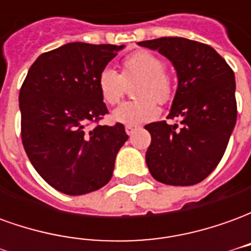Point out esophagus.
<instances>
[{
  "label": "esophagus",
  "instance_id": "obj_1",
  "mask_svg": "<svg viewBox=\"0 0 251 251\" xmlns=\"http://www.w3.org/2000/svg\"><path fill=\"white\" fill-rule=\"evenodd\" d=\"M125 130H126V133L129 134V136H131V134H133V133H134V131L137 130V127H136V126L126 125V126H125Z\"/></svg>",
  "mask_w": 251,
  "mask_h": 251
}]
</instances>
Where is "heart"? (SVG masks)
Listing matches in <instances>:
<instances>
[{"instance_id":"b5f03b06","label":"heart","mask_w":251,"mask_h":251,"mask_svg":"<svg viewBox=\"0 0 251 251\" xmlns=\"http://www.w3.org/2000/svg\"><path fill=\"white\" fill-rule=\"evenodd\" d=\"M137 83L136 100L125 102L113 111V120L124 125L137 126L154 120L158 103H168L174 95V80L161 57L149 51H137L122 62V72L104 68L98 76V88L107 104L120 103L126 93V84Z\"/></svg>"}]
</instances>
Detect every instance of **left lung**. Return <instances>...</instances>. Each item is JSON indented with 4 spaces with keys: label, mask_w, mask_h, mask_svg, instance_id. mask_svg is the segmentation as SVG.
<instances>
[{
    "label": "left lung",
    "mask_w": 251,
    "mask_h": 251,
    "mask_svg": "<svg viewBox=\"0 0 251 251\" xmlns=\"http://www.w3.org/2000/svg\"><path fill=\"white\" fill-rule=\"evenodd\" d=\"M138 46L157 50L177 74V90L168 118L145 126L152 142L147 165L168 185H194L216 168L237 122L235 76L212 47L184 37H160Z\"/></svg>",
    "instance_id": "1"
}]
</instances>
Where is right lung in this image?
<instances>
[{"mask_svg":"<svg viewBox=\"0 0 251 251\" xmlns=\"http://www.w3.org/2000/svg\"><path fill=\"white\" fill-rule=\"evenodd\" d=\"M124 47L64 44L41 53L21 86L25 152L37 174L63 194L84 195L107 184L129 138L122 124L86 129L109 113L98 76Z\"/></svg>","mask_w":251,"mask_h":251,"instance_id":"obj_1","label":"right lung"}]
</instances>
